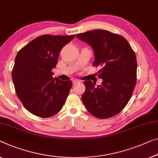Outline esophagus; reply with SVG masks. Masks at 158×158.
I'll return each instance as SVG.
<instances>
[{
	"label": "esophagus",
	"mask_w": 158,
	"mask_h": 158,
	"mask_svg": "<svg viewBox=\"0 0 158 158\" xmlns=\"http://www.w3.org/2000/svg\"><path fill=\"white\" fill-rule=\"evenodd\" d=\"M79 82H80L78 79H74V80H73V84H78Z\"/></svg>",
	"instance_id": "1"
}]
</instances>
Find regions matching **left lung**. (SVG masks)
<instances>
[{
  "mask_svg": "<svg viewBox=\"0 0 158 158\" xmlns=\"http://www.w3.org/2000/svg\"><path fill=\"white\" fill-rule=\"evenodd\" d=\"M77 37L92 47L93 66L100 67L96 82L84 81L85 92L81 99L87 110L98 118L114 116L123 110L131 99L137 80L135 54L121 35L107 30H94L77 35Z\"/></svg>",
  "mask_w": 158,
  "mask_h": 158,
  "instance_id": "1",
  "label": "left lung"
}]
</instances>
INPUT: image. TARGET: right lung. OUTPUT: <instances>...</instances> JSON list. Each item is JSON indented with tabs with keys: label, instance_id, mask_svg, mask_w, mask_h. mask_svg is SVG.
Returning a JSON list of instances; mask_svg holds the SVG:
<instances>
[{
	"label": "right lung",
	"instance_id": "obj_1",
	"mask_svg": "<svg viewBox=\"0 0 158 158\" xmlns=\"http://www.w3.org/2000/svg\"><path fill=\"white\" fill-rule=\"evenodd\" d=\"M74 37L41 35L16 55L12 71L15 92L25 109L35 116H53L64 104L72 82L53 79L52 70L57 64L61 49Z\"/></svg>",
	"mask_w": 158,
	"mask_h": 158
}]
</instances>
